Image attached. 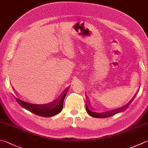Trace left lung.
Returning a JSON list of instances; mask_svg holds the SVG:
<instances>
[{"label":"left lung","mask_w":148,"mask_h":148,"mask_svg":"<svg viewBox=\"0 0 148 148\" xmlns=\"http://www.w3.org/2000/svg\"><path fill=\"white\" fill-rule=\"evenodd\" d=\"M86 110L89 115L91 116H93V117H95V118H106V117H109V116H111L113 115H115V114L122 111V108H121L119 109L118 108L117 110L106 111V112H105V113H95V112H93V111H92L90 110V108H89L87 104H86Z\"/></svg>","instance_id":"8db88e82"}]
</instances>
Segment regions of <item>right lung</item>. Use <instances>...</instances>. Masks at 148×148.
I'll return each mask as SVG.
<instances>
[{"mask_svg": "<svg viewBox=\"0 0 148 148\" xmlns=\"http://www.w3.org/2000/svg\"><path fill=\"white\" fill-rule=\"evenodd\" d=\"M68 90V89H66V91L62 93L59 99L58 100L56 104L52 105L51 106H42V105L38 106V104H29V103L22 102L20 100H17V101L18 100V101L21 102V103L18 102V104L22 108L29 111L30 112H32L33 114H35V115L40 116H45V117L53 116L57 115L58 113H59L62 110L64 100Z\"/></svg>", "mask_w": 148, "mask_h": 148, "instance_id": "obj_1", "label": "right lung"}]
</instances>
